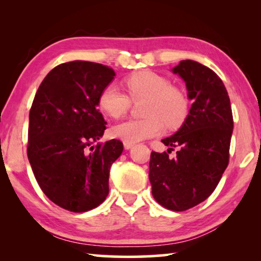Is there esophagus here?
Listing matches in <instances>:
<instances>
[{
    "mask_svg": "<svg viewBox=\"0 0 261 261\" xmlns=\"http://www.w3.org/2000/svg\"><path fill=\"white\" fill-rule=\"evenodd\" d=\"M123 145H124V148L125 149H130V148H132V147L135 146L134 143H126V141H124V143H123Z\"/></svg>",
    "mask_w": 261,
    "mask_h": 261,
    "instance_id": "1",
    "label": "esophagus"
}]
</instances>
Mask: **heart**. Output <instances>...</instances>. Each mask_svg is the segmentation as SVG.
<instances>
[{"instance_id":"b5f03b06","label":"heart","mask_w":261,"mask_h":261,"mask_svg":"<svg viewBox=\"0 0 261 261\" xmlns=\"http://www.w3.org/2000/svg\"><path fill=\"white\" fill-rule=\"evenodd\" d=\"M127 94L115 84H109L100 92L98 105L109 117L118 118L129 110L132 101L144 100L140 120H126L110 127L113 138L123 143L152 138L158 136L165 125L176 129L187 120L190 101L188 95L168 78L151 70L135 72L124 78Z\"/></svg>"}]
</instances>
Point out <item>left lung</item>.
Returning a JSON list of instances; mask_svg holds the SVG:
<instances>
[{"label": "left lung", "mask_w": 261, "mask_h": 261, "mask_svg": "<svg viewBox=\"0 0 261 261\" xmlns=\"http://www.w3.org/2000/svg\"><path fill=\"white\" fill-rule=\"evenodd\" d=\"M187 84L193 100L187 120L174 136L161 141L178 148L176 156L151 153L152 194L167 210L183 212L208 198L229 163L233 127L230 99L213 70L196 61H180L173 69Z\"/></svg>", "instance_id": "obj_1"}]
</instances>
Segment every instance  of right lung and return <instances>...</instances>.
<instances>
[{
  "label": "right lung",
  "mask_w": 261,
  "mask_h": 261,
  "mask_svg": "<svg viewBox=\"0 0 261 261\" xmlns=\"http://www.w3.org/2000/svg\"><path fill=\"white\" fill-rule=\"evenodd\" d=\"M107 65L71 61L49 71L30 110L28 156L43 193L62 208L82 213L98 207L109 192V169L123 152L102 137L100 92L113 81Z\"/></svg>",
  "instance_id": "right-lung-1"
}]
</instances>
